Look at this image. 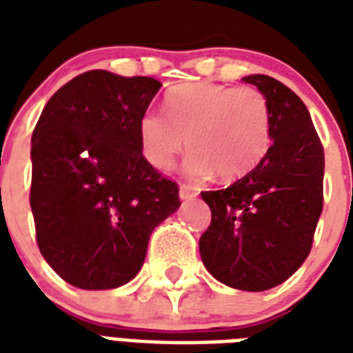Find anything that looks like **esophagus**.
I'll use <instances>...</instances> for the list:
<instances>
[{"mask_svg": "<svg viewBox=\"0 0 353 353\" xmlns=\"http://www.w3.org/2000/svg\"><path fill=\"white\" fill-rule=\"evenodd\" d=\"M196 194H199V192L194 191L192 187H189V185H185V183L179 185V199H181V200L196 199Z\"/></svg>", "mask_w": 353, "mask_h": 353, "instance_id": "34e87169", "label": "esophagus"}]
</instances>
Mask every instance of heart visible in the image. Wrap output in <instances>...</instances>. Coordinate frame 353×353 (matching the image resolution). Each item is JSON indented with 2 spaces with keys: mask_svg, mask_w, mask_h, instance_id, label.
Masks as SVG:
<instances>
[{
  "mask_svg": "<svg viewBox=\"0 0 353 353\" xmlns=\"http://www.w3.org/2000/svg\"><path fill=\"white\" fill-rule=\"evenodd\" d=\"M166 114L147 111L139 119V143L149 164L166 172L185 145V176L217 174L234 181L250 174L272 143V119L265 94L252 87L183 83L166 96Z\"/></svg>",
  "mask_w": 353,
  "mask_h": 353,
  "instance_id": "1",
  "label": "heart"
}]
</instances>
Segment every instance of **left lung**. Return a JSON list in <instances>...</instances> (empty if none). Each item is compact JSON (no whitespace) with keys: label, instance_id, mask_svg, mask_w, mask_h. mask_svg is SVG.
<instances>
[{"label":"left lung","instance_id":"1","mask_svg":"<svg viewBox=\"0 0 353 353\" xmlns=\"http://www.w3.org/2000/svg\"><path fill=\"white\" fill-rule=\"evenodd\" d=\"M244 81L268 101L272 145L242 179L202 192L212 223L199 248L215 280L266 291L295 274L310 253L323 208L325 159L310 113L291 88L261 73Z\"/></svg>","mask_w":353,"mask_h":353}]
</instances>
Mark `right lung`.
Masks as SVG:
<instances>
[{
  "label": "right lung",
  "mask_w": 353,
  "mask_h": 353,
  "mask_svg": "<svg viewBox=\"0 0 353 353\" xmlns=\"http://www.w3.org/2000/svg\"><path fill=\"white\" fill-rule=\"evenodd\" d=\"M162 83L92 70L65 83L32 136L37 245L79 289H113L145 261L157 225L181 206L177 185L141 154L139 119Z\"/></svg>",
  "instance_id": "right-lung-1"
}]
</instances>
